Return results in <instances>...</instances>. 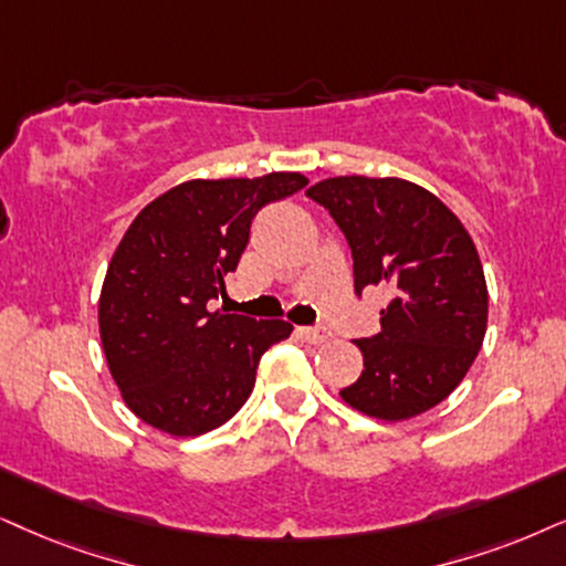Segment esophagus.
Segmentation results:
<instances>
[{
  "label": "esophagus",
  "instance_id": "esophagus-1",
  "mask_svg": "<svg viewBox=\"0 0 566 566\" xmlns=\"http://www.w3.org/2000/svg\"><path fill=\"white\" fill-rule=\"evenodd\" d=\"M300 336H303L305 342H311V345H324L328 339V328H318V326H303L300 328Z\"/></svg>",
  "mask_w": 566,
  "mask_h": 566
}]
</instances>
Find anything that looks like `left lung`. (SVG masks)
Wrapping results in <instances>:
<instances>
[{
    "instance_id": "obj_1",
    "label": "left lung",
    "mask_w": 566,
    "mask_h": 566,
    "mask_svg": "<svg viewBox=\"0 0 566 566\" xmlns=\"http://www.w3.org/2000/svg\"><path fill=\"white\" fill-rule=\"evenodd\" d=\"M353 250L355 292H395L381 332L355 339L363 374L339 395L355 410L407 420L460 386L485 336L489 292L470 234L433 192L397 177H332L305 190Z\"/></svg>"
}]
</instances>
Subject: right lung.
I'll return each mask as SVG.
<instances>
[{
  "instance_id": "add662e5",
  "label": "right lung",
  "mask_w": 566,
  "mask_h": 566,
  "mask_svg": "<svg viewBox=\"0 0 566 566\" xmlns=\"http://www.w3.org/2000/svg\"><path fill=\"white\" fill-rule=\"evenodd\" d=\"M305 185L297 171L190 180L135 217L106 269L98 328L112 378L143 423L200 436L245 405L261 355L292 324L209 307L238 269L255 213Z\"/></svg>"
}]
</instances>
